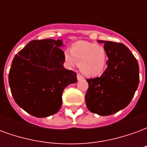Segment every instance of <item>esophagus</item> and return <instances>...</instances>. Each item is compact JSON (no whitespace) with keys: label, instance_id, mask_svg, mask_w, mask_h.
I'll list each match as a JSON object with an SVG mask.
<instances>
[{"label":"esophagus","instance_id":"1","mask_svg":"<svg viewBox=\"0 0 147 147\" xmlns=\"http://www.w3.org/2000/svg\"><path fill=\"white\" fill-rule=\"evenodd\" d=\"M77 80H83V76L81 75V74L78 73L77 74Z\"/></svg>","mask_w":147,"mask_h":147}]
</instances>
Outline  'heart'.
<instances>
[{"instance_id": "b5f03b06", "label": "heart", "mask_w": 147, "mask_h": 147, "mask_svg": "<svg viewBox=\"0 0 147 147\" xmlns=\"http://www.w3.org/2000/svg\"><path fill=\"white\" fill-rule=\"evenodd\" d=\"M64 59L67 64L79 65L81 71L88 76H96L105 70L108 54L104 46L86 42H77L64 52Z\"/></svg>"}]
</instances>
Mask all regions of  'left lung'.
<instances>
[{"label":"left lung","instance_id":"1","mask_svg":"<svg viewBox=\"0 0 147 147\" xmlns=\"http://www.w3.org/2000/svg\"><path fill=\"white\" fill-rule=\"evenodd\" d=\"M108 54V67L102 76L87 79L85 96L87 109L100 116L123 109L131 101L139 83L138 61L122 43L98 40Z\"/></svg>","mask_w":147,"mask_h":147}]
</instances>
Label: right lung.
I'll return each mask as SVG.
<instances>
[{"label":"right lung","instance_id":"1","mask_svg":"<svg viewBox=\"0 0 147 147\" xmlns=\"http://www.w3.org/2000/svg\"><path fill=\"white\" fill-rule=\"evenodd\" d=\"M61 40H33L15 56L8 74L11 94L20 107L35 117L57 113L63 90L77 81L76 73L63 66Z\"/></svg>","mask_w":147,"mask_h":147}]
</instances>
